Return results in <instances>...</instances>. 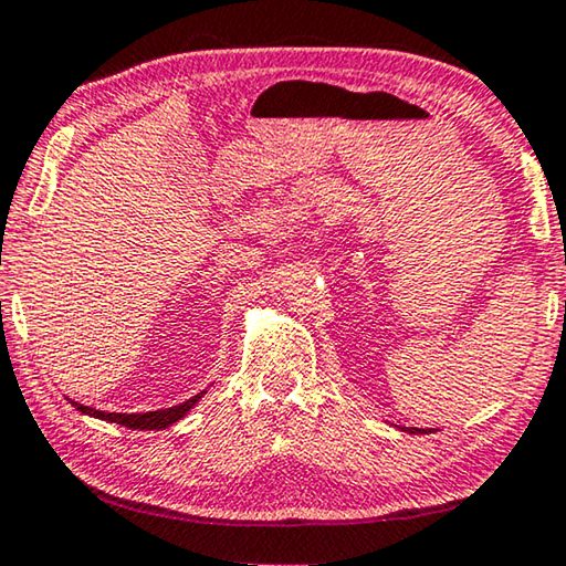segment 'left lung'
Segmentation results:
<instances>
[{
    "label": "left lung",
    "instance_id": "left-lung-1",
    "mask_svg": "<svg viewBox=\"0 0 566 566\" xmlns=\"http://www.w3.org/2000/svg\"><path fill=\"white\" fill-rule=\"evenodd\" d=\"M405 429V432H409V434H427V432H432V429H417V427H401Z\"/></svg>",
    "mask_w": 566,
    "mask_h": 566
}]
</instances>
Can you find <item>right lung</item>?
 <instances>
[{
  "label": "right lung",
  "instance_id": "1",
  "mask_svg": "<svg viewBox=\"0 0 566 566\" xmlns=\"http://www.w3.org/2000/svg\"><path fill=\"white\" fill-rule=\"evenodd\" d=\"M205 397V391H199L187 401H181L177 407H167V409H157V411H142V415H117V411H99V409H92V407H84V405H72L82 411V415H90V417H97L104 421H114V424H122V427H129V429H167L169 424H175L181 417L187 415V411L197 405L199 399Z\"/></svg>",
  "mask_w": 566,
  "mask_h": 566
}]
</instances>
